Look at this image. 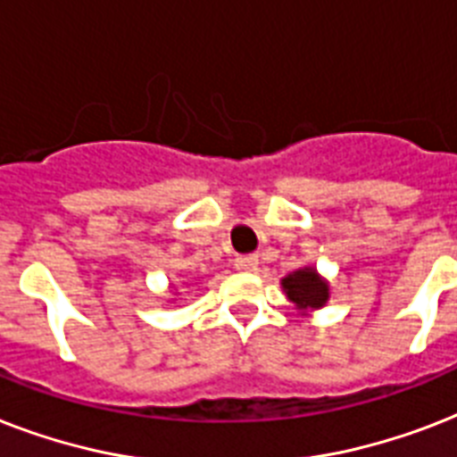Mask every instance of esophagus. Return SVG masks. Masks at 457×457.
I'll use <instances>...</instances> for the list:
<instances>
[{
    "mask_svg": "<svg viewBox=\"0 0 457 457\" xmlns=\"http://www.w3.org/2000/svg\"><path fill=\"white\" fill-rule=\"evenodd\" d=\"M235 268L242 272H253L258 268V258L256 256H239L235 261Z\"/></svg>",
    "mask_w": 457,
    "mask_h": 457,
    "instance_id": "esophagus-1",
    "label": "esophagus"
}]
</instances>
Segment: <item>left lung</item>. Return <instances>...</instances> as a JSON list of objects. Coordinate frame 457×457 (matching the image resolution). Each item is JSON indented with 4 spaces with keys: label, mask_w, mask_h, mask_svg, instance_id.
Listing matches in <instances>:
<instances>
[{
    "label": "left lung",
    "mask_w": 457,
    "mask_h": 457,
    "mask_svg": "<svg viewBox=\"0 0 457 457\" xmlns=\"http://www.w3.org/2000/svg\"><path fill=\"white\" fill-rule=\"evenodd\" d=\"M282 287H285L287 296L301 308H320L329 299V289L312 268H303V270L287 275L282 279Z\"/></svg>",
    "instance_id": "obj_1"
}]
</instances>
